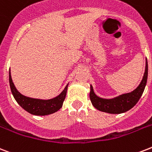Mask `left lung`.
<instances>
[{
	"label": "left lung",
	"instance_id": "obj_1",
	"mask_svg": "<svg viewBox=\"0 0 152 152\" xmlns=\"http://www.w3.org/2000/svg\"><path fill=\"white\" fill-rule=\"evenodd\" d=\"M148 72V61H146L145 72L143 75V80L140 85L137 87V88H135L130 93L121 95L114 99H106L99 98L95 94L93 88L91 86V91H90L89 96H90L91 104H93V106L96 109L101 112L112 113V114H120V113H123L130 110L137 104V102L140 99L141 96L143 94L146 84H147Z\"/></svg>",
	"mask_w": 152,
	"mask_h": 152
}]
</instances>
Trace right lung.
Instances as JSON below:
<instances>
[{
    "mask_svg": "<svg viewBox=\"0 0 152 152\" xmlns=\"http://www.w3.org/2000/svg\"><path fill=\"white\" fill-rule=\"evenodd\" d=\"M9 84H10V88H11L12 93L15 99L17 100L18 104L21 106L25 111L29 112L31 114L35 115H49L54 112H57L58 110L61 109L63 102L65 99L66 93H67V89L68 85L64 89V91L58 96L51 99H33L23 96L20 94L19 91H17L14 84L12 80L11 75L9 72Z\"/></svg>",
    "mask_w": 152,
    "mask_h": 152,
    "instance_id": "add662e5",
    "label": "right lung"
}]
</instances>
